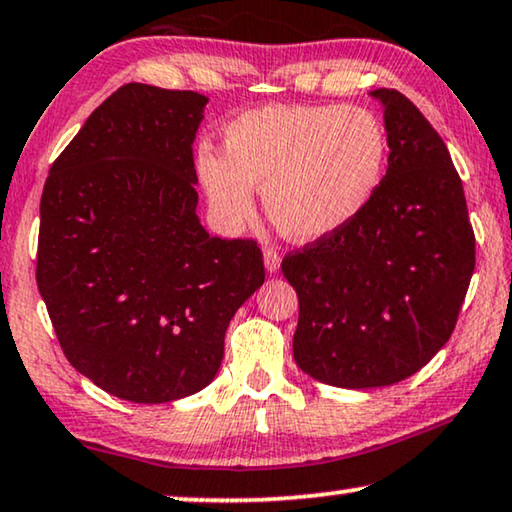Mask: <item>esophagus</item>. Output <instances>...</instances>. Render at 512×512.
<instances>
[{
    "instance_id": "34e87169",
    "label": "esophagus",
    "mask_w": 512,
    "mask_h": 512,
    "mask_svg": "<svg viewBox=\"0 0 512 512\" xmlns=\"http://www.w3.org/2000/svg\"><path fill=\"white\" fill-rule=\"evenodd\" d=\"M264 266L269 273L280 271V255L276 248H264Z\"/></svg>"
}]
</instances>
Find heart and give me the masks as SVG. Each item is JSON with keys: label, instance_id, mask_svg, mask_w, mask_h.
<instances>
[{"label": "heart", "instance_id": "obj_1", "mask_svg": "<svg viewBox=\"0 0 512 512\" xmlns=\"http://www.w3.org/2000/svg\"><path fill=\"white\" fill-rule=\"evenodd\" d=\"M225 154L204 149L197 172L225 225L264 211L287 239L319 241L347 227L386 177L388 135L377 114L342 105H266L236 117Z\"/></svg>", "mask_w": 512, "mask_h": 512}]
</instances>
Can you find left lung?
Returning a JSON list of instances; mask_svg holds the SVG:
<instances>
[{"label":"left lung","instance_id":"1","mask_svg":"<svg viewBox=\"0 0 512 512\" xmlns=\"http://www.w3.org/2000/svg\"><path fill=\"white\" fill-rule=\"evenodd\" d=\"M384 105L388 170L361 216L282 259L299 296L294 361L338 388L407 379L446 345L476 266L460 174L444 140L395 89Z\"/></svg>","mask_w":512,"mask_h":512}]
</instances>
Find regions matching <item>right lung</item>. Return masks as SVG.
<instances>
[{"label": "right lung", "mask_w": 512, "mask_h": 512, "mask_svg": "<svg viewBox=\"0 0 512 512\" xmlns=\"http://www.w3.org/2000/svg\"><path fill=\"white\" fill-rule=\"evenodd\" d=\"M207 96L128 82L89 114L41 197L36 282L68 363L105 393L172 402L209 386L234 312L264 282L253 239L197 218Z\"/></svg>", "instance_id": "right-lung-1"}]
</instances>
